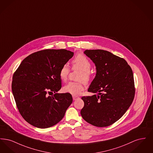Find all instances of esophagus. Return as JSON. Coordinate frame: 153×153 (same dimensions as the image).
<instances>
[{"label": "esophagus", "mask_w": 153, "mask_h": 153, "mask_svg": "<svg viewBox=\"0 0 153 153\" xmlns=\"http://www.w3.org/2000/svg\"><path fill=\"white\" fill-rule=\"evenodd\" d=\"M72 97H73V99L74 100H77V99H79L80 98L79 96H74V95H73Z\"/></svg>", "instance_id": "esophagus-1"}]
</instances>
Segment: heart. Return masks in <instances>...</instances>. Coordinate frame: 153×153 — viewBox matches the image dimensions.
I'll list each match as a JSON object with an SVG mask.
<instances>
[{
    "instance_id": "heart-1",
    "label": "heart",
    "mask_w": 153,
    "mask_h": 153,
    "mask_svg": "<svg viewBox=\"0 0 153 153\" xmlns=\"http://www.w3.org/2000/svg\"><path fill=\"white\" fill-rule=\"evenodd\" d=\"M72 66L73 70H78L80 71L77 80L78 82H69L63 88V91L74 96L80 95L84 90V82H88L92 76L91 72V64L89 60L84 55L79 54L74 58L72 61ZM70 72L69 68L67 65H64L61 68L59 72V76L62 81H65Z\"/></svg>"
}]
</instances>
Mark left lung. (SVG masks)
Returning <instances> with one entry per match:
<instances>
[{
    "mask_svg": "<svg viewBox=\"0 0 153 153\" xmlns=\"http://www.w3.org/2000/svg\"><path fill=\"white\" fill-rule=\"evenodd\" d=\"M84 54L96 67V74L88 92L97 95L83 96L81 115L88 123L99 127L114 123L133 102L135 88L132 71L127 61L104 50H86Z\"/></svg>",
    "mask_w": 153,
    "mask_h": 153,
    "instance_id": "left-lung-1",
    "label": "left lung"
}]
</instances>
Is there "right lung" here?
<instances>
[{"instance_id":"1","label":"right lung","mask_w":153,"mask_h":153,"mask_svg":"<svg viewBox=\"0 0 153 153\" xmlns=\"http://www.w3.org/2000/svg\"><path fill=\"white\" fill-rule=\"evenodd\" d=\"M73 54L65 49L36 51L25 58L14 73L12 91L16 107L32 126L40 128L53 126L72 104L70 94L56 92L61 88L59 70Z\"/></svg>"}]
</instances>
